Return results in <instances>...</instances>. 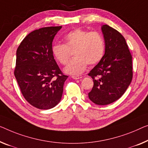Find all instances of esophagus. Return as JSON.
I'll list each match as a JSON object with an SVG mask.
<instances>
[{"label":"esophagus","mask_w":148,"mask_h":148,"mask_svg":"<svg viewBox=\"0 0 148 148\" xmlns=\"http://www.w3.org/2000/svg\"><path fill=\"white\" fill-rule=\"evenodd\" d=\"M72 78L74 79V80H79V79H80L82 78V76H72Z\"/></svg>","instance_id":"1"}]
</instances>
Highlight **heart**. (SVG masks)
Listing matches in <instances>:
<instances>
[{"label":"heart","mask_w":148,"mask_h":148,"mask_svg":"<svg viewBox=\"0 0 148 148\" xmlns=\"http://www.w3.org/2000/svg\"><path fill=\"white\" fill-rule=\"evenodd\" d=\"M64 42V45L56 44L53 46L52 54L59 63L66 65L70 60L71 52H74L75 58L64 68L67 74H82L88 64H96L104 54V40L98 32L76 28L66 35Z\"/></svg>","instance_id":"b5f03b06"}]
</instances>
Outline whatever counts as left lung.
<instances>
[{
	"instance_id": "left-lung-1",
	"label": "left lung",
	"mask_w": 148,
	"mask_h": 148,
	"mask_svg": "<svg viewBox=\"0 0 148 148\" xmlns=\"http://www.w3.org/2000/svg\"><path fill=\"white\" fill-rule=\"evenodd\" d=\"M101 29L105 41V54L88 74L94 81L88 97L97 105H108L118 100L130 84L133 76L132 57L120 32L107 25Z\"/></svg>"
}]
</instances>
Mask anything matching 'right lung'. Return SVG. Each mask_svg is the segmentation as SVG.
I'll return each mask as SVG.
<instances>
[{
	"label": "right lung",
	"mask_w": 148,
	"mask_h": 148,
	"mask_svg": "<svg viewBox=\"0 0 148 148\" xmlns=\"http://www.w3.org/2000/svg\"><path fill=\"white\" fill-rule=\"evenodd\" d=\"M62 26L39 28L28 34L16 50L14 76L26 100L36 108L48 110L60 102L68 76L52 54V42Z\"/></svg>",
	"instance_id": "1"
}]
</instances>
